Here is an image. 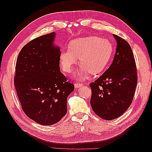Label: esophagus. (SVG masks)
<instances>
[{
  "label": "esophagus",
  "mask_w": 152,
  "mask_h": 152,
  "mask_svg": "<svg viewBox=\"0 0 152 152\" xmlns=\"http://www.w3.org/2000/svg\"><path fill=\"white\" fill-rule=\"evenodd\" d=\"M82 85H83V84H82V83H80V82H76V83H75V88H78V87H81Z\"/></svg>",
  "instance_id": "34e87169"
}]
</instances>
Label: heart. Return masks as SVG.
Listing matches in <instances>:
<instances>
[{"instance_id":"1","label":"heart","mask_w":152,"mask_h":152,"mask_svg":"<svg viewBox=\"0 0 152 152\" xmlns=\"http://www.w3.org/2000/svg\"><path fill=\"white\" fill-rule=\"evenodd\" d=\"M68 50H63L60 54L63 70L70 72L78 63L81 65L78 70L80 79L88 73L97 75L107 67L113 53V45L110 40L96 36L77 38L68 44Z\"/></svg>"}]
</instances>
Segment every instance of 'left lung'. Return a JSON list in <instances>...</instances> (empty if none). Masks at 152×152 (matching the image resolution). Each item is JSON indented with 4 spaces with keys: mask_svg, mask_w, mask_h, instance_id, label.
<instances>
[{
    "mask_svg": "<svg viewBox=\"0 0 152 152\" xmlns=\"http://www.w3.org/2000/svg\"><path fill=\"white\" fill-rule=\"evenodd\" d=\"M117 49L112 65L97 80L89 84L91 105L104 120L121 116L132 103L137 83L135 59L129 43L114 35Z\"/></svg>",
    "mask_w": 152,
    "mask_h": 152,
    "instance_id": "8db88e82",
    "label": "left lung"
}]
</instances>
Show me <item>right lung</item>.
<instances>
[{
    "label": "right lung",
    "instance_id": "right-lung-1",
    "mask_svg": "<svg viewBox=\"0 0 152 152\" xmlns=\"http://www.w3.org/2000/svg\"><path fill=\"white\" fill-rule=\"evenodd\" d=\"M54 32L31 40L18 54L14 77L21 108L41 125L59 122L67 112V98L74 89L59 70L61 51L53 44Z\"/></svg>",
    "mask_w": 152,
    "mask_h": 152
}]
</instances>
